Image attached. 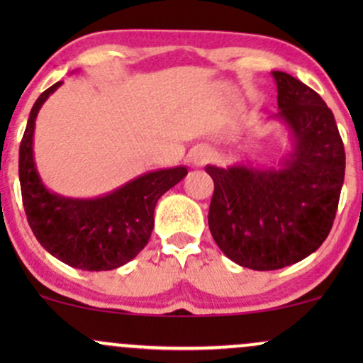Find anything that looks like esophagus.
<instances>
[{"label":"esophagus","mask_w":363,"mask_h":363,"mask_svg":"<svg viewBox=\"0 0 363 363\" xmlns=\"http://www.w3.org/2000/svg\"><path fill=\"white\" fill-rule=\"evenodd\" d=\"M189 157H191V162H193L194 165H203V164H206V162H210L211 153H210V150L199 147V148L193 150Z\"/></svg>","instance_id":"34e87169"}]
</instances>
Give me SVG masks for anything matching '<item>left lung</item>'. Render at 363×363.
<instances>
[{"mask_svg": "<svg viewBox=\"0 0 363 363\" xmlns=\"http://www.w3.org/2000/svg\"><path fill=\"white\" fill-rule=\"evenodd\" d=\"M289 147L273 165L249 162L205 170L215 182L208 225L228 259L256 272L295 264L326 240L345 181L335 116L314 90L272 72Z\"/></svg>", "mask_w": 363, "mask_h": 363, "instance_id": "8db88e82", "label": "left lung"}]
</instances>
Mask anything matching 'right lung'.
<instances>
[{
	"instance_id": "obj_1",
	"label": "right lung",
	"mask_w": 363,
	"mask_h": 363,
	"mask_svg": "<svg viewBox=\"0 0 363 363\" xmlns=\"http://www.w3.org/2000/svg\"><path fill=\"white\" fill-rule=\"evenodd\" d=\"M62 82L40 94L20 143L18 176L28 225L56 259L85 272L126 264L147 245L160 196L187 176L186 165L150 170L97 198H68L44 184L34 158L35 119Z\"/></svg>"
}]
</instances>
